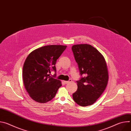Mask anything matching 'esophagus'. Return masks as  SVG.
Listing matches in <instances>:
<instances>
[{"mask_svg": "<svg viewBox=\"0 0 131 131\" xmlns=\"http://www.w3.org/2000/svg\"><path fill=\"white\" fill-rule=\"evenodd\" d=\"M71 81H72V80L71 79H70L68 81H64V83L65 84H67V83H69V82H70Z\"/></svg>", "mask_w": 131, "mask_h": 131, "instance_id": "esophagus-1", "label": "esophagus"}]
</instances>
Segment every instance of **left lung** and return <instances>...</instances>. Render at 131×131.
<instances>
[{
    "label": "left lung",
    "instance_id": "1",
    "mask_svg": "<svg viewBox=\"0 0 131 131\" xmlns=\"http://www.w3.org/2000/svg\"><path fill=\"white\" fill-rule=\"evenodd\" d=\"M78 64L80 78L77 90L72 94L73 101L85 107L92 105L104 91L108 80L105 60L101 53L90 45H73L71 48Z\"/></svg>",
    "mask_w": 131,
    "mask_h": 131
}]
</instances>
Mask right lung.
<instances>
[{
	"label": "right lung",
	"mask_w": 131,
	"mask_h": 131,
	"mask_svg": "<svg viewBox=\"0 0 131 131\" xmlns=\"http://www.w3.org/2000/svg\"><path fill=\"white\" fill-rule=\"evenodd\" d=\"M66 46L50 45L43 46L32 51L27 57L23 68L25 88L35 101L46 103L52 100L62 86L61 81L50 76L55 71L57 60Z\"/></svg>",
	"instance_id": "obj_1"
}]
</instances>
